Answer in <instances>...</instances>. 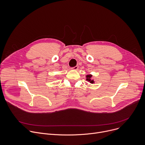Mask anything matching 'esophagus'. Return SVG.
<instances>
[{"label":"esophagus","mask_w":145,"mask_h":145,"mask_svg":"<svg viewBox=\"0 0 145 145\" xmlns=\"http://www.w3.org/2000/svg\"><path fill=\"white\" fill-rule=\"evenodd\" d=\"M78 67L77 65V66H75L74 67L72 68V70H74V71H77L78 69Z\"/></svg>","instance_id":"34e87169"}]
</instances>
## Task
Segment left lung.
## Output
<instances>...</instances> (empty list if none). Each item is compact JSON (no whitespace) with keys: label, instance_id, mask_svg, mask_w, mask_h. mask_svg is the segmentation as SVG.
<instances>
[{"label":"left lung","instance_id":"1","mask_svg":"<svg viewBox=\"0 0 145 145\" xmlns=\"http://www.w3.org/2000/svg\"><path fill=\"white\" fill-rule=\"evenodd\" d=\"M92 76V74L87 75V76H86V78H87L86 80H87V81H89V82H90V83H91V84H94V83H95V81H94V80H93V79L91 78Z\"/></svg>","mask_w":145,"mask_h":145}]
</instances>
